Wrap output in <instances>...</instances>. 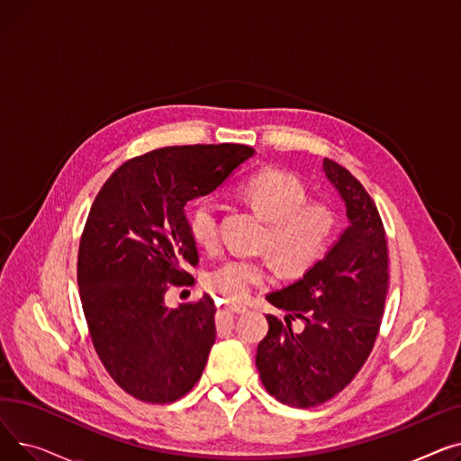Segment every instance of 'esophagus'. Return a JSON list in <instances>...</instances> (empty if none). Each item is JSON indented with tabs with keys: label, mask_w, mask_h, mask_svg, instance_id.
Here are the masks:
<instances>
[{
	"label": "esophagus",
	"mask_w": 461,
	"mask_h": 461,
	"mask_svg": "<svg viewBox=\"0 0 461 461\" xmlns=\"http://www.w3.org/2000/svg\"><path fill=\"white\" fill-rule=\"evenodd\" d=\"M226 308L230 312H233V313H245V312H249V308L245 304H239V303H228Z\"/></svg>",
	"instance_id": "34e87169"
}]
</instances>
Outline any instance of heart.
<instances>
[{
	"instance_id": "heart-1",
	"label": "heart",
	"mask_w": 461,
	"mask_h": 461,
	"mask_svg": "<svg viewBox=\"0 0 461 461\" xmlns=\"http://www.w3.org/2000/svg\"><path fill=\"white\" fill-rule=\"evenodd\" d=\"M239 194L261 218L269 222L265 247L273 250L280 267L301 275L313 267L327 252L336 231V214L323 202H306L304 185L280 169H261L239 186ZM188 230L202 249L218 245V205L202 200L188 214ZM271 261L228 258L207 275L211 292L230 301H243L252 287L269 280Z\"/></svg>"
}]
</instances>
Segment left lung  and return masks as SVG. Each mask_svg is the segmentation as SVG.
Here are the masks:
<instances>
[{
	"mask_svg": "<svg viewBox=\"0 0 461 461\" xmlns=\"http://www.w3.org/2000/svg\"><path fill=\"white\" fill-rule=\"evenodd\" d=\"M323 172L344 202L348 228L303 278L265 295L285 316H267L269 332L256 355L265 389L294 407L320 405L351 383L374 348L389 287L374 200L340 164L325 158ZM295 319L303 331L291 329Z\"/></svg>",
	"mask_w": 461,
	"mask_h": 461,
	"instance_id": "left-lung-1",
	"label": "left lung"
}]
</instances>
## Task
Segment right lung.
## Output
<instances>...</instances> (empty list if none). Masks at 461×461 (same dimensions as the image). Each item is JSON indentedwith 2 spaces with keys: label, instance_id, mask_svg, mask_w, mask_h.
Returning a JSON list of instances; mask_svg holds the SVG:
<instances>
[{
  "label": "right lung",
  "instance_id": "1",
  "mask_svg": "<svg viewBox=\"0 0 461 461\" xmlns=\"http://www.w3.org/2000/svg\"><path fill=\"white\" fill-rule=\"evenodd\" d=\"M249 145H174L119 166L91 205L78 287L96 355L131 396L169 403L202 377L214 344L212 299L167 308L169 284L198 263L185 205L254 157Z\"/></svg>",
  "mask_w": 461,
  "mask_h": 461
}]
</instances>
